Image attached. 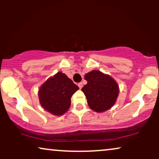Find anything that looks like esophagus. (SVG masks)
<instances>
[{"mask_svg":"<svg viewBox=\"0 0 159 159\" xmlns=\"http://www.w3.org/2000/svg\"><path fill=\"white\" fill-rule=\"evenodd\" d=\"M78 87H79L80 89H81L82 87H83V84H82V83H78Z\"/></svg>","mask_w":159,"mask_h":159,"instance_id":"1","label":"esophagus"}]
</instances>
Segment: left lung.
<instances>
[{
	"instance_id": "1",
	"label": "left lung",
	"mask_w": 159,
	"mask_h": 159,
	"mask_svg": "<svg viewBox=\"0 0 159 159\" xmlns=\"http://www.w3.org/2000/svg\"><path fill=\"white\" fill-rule=\"evenodd\" d=\"M87 84L81 90L89 107L96 112H103L114 106L119 95V86L108 75L93 70L85 75Z\"/></svg>"
}]
</instances>
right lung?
<instances>
[{
  "instance_id": "right-lung-1",
  "label": "right lung",
  "mask_w": 159,
  "mask_h": 159,
  "mask_svg": "<svg viewBox=\"0 0 159 159\" xmlns=\"http://www.w3.org/2000/svg\"><path fill=\"white\" fill-rule=\"evenodd\" d=\"M79 87L63 72L49 78L40 87L39 102L45 111L56 116L64 114L71 105V97Z\"/></svg>"
}]
</instances>
